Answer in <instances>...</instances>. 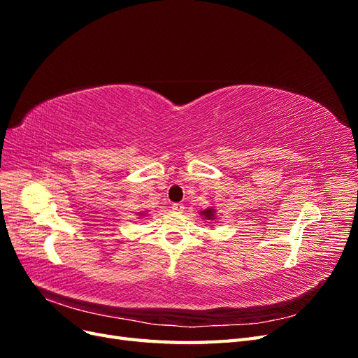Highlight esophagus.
Masks as SVG:
<instances>
[{
    "instance_id": "34e87169",
    "label": "esophagus",
    "mask_w": 358,
    "mask_h": 358,
    "mask_svg": "<svg viewBox=\"0 0 358 358\" xmlns=\"http://www.w3.org/2000/svg\"><path fill=\"white\" fill-rule=\"evenodd\" d=\"M171 209L175 212H183V209H185V206H183L182 203H175L171 206Z\"/></svg>"
}]
</instances>
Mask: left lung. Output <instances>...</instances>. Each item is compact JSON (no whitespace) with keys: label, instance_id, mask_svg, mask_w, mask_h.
<instances>
[{"label":"left lung","instance_id":"8db88e82","mask_svg":"<svg viewBox=\"0 0 358 358\" xmlns=\"http://www.w3.org/2000/svg\"><path fill=\"white\" fill-rule=\"evenodd\" d=\"M200 215L204 216V220H209V221H210V220H215V209L209 208V209H206V210H201Z\"/></svg>","mask_w":358,"mask_h":358}]
</instances>
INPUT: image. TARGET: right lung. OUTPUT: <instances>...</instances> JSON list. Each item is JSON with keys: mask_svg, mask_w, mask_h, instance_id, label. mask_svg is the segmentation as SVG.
<instances>
[{"mask_svg": "<svg viewBox=\"0 0 358 358\" xmlns=\"http://www.w3.org/2000/svg\"><path fill=\"white\" fill-rule=\"evenodd\" d=\"M142 215H143V213H142Z\"/></svg>", "mask_w": 358, "mask_h": 358, "instance_id": "add662e5", "label": "right lung"}]
</instances>
